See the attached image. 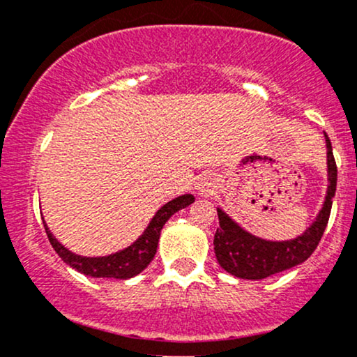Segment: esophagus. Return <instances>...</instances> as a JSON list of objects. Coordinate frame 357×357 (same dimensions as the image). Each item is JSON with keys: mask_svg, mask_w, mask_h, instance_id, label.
<instances>
[{"mask_svg": "<svg viewBox=\"0 0 357 357\" xmlns=\"http://www.w3.org/2000/svg\"><path fill=\"white\" fill-rule=\"evenodd\" d=\"M213 186H215V183H213V179L208 176V178H203L202 181L198 184V192L202 196H208L213 192Z\"/></svg>", "mask_w": 357, "mask_h": 357, "instance_id": "esophagus-1", "label": "esophagus"}]
</instances>
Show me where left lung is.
<instances>
[{
    "label": "left lung",
    "mask_w": 357,
    "mask_h": 357,
    "mask_svg": "<svg viewBox=\"0 0 357 357\" xmlns=\"http://www.w3.org/2000/svg\"><path fill=\"white\" fill-rule=\"evenodd\" d=\"M324 137H326L327 146L329 186H327L326 202H324L322 210L319 211L314 223L297 238L268 241L243 230L227 213L218 208L220 227L216 228L213 245H215V255L221 268L238 278L261 280L273 273L296 267L312 255L322 238L327 221H329L335 184H337V166H335L333 146H331L326 132H324Z\"/></svg>",
    "instance_id": "8db88e82"
}]
</instances>
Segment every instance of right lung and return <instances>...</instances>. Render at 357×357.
Returning <instances> with one entry per match:
<instances>
[{
	"label": "right lung",
	"instance_id": "right-lung-1",
	"mask_svg": "<svg viewBox=\"0 0 357 357\" xmlns=\"http://www.w3.org/2000/svg\"><path fill=\"white\" fill-rule=\"evenodd\" d=\"M192 202H195V196L183 195L174 198L173 202L166 203L161 210H158L154 218L151 220L149 225H147L144 233H142L130 247L107 257L75 255V253H72L70 250L65 248L63 245L52 235L50 228L47 227L45 221L43 227L52 247L55 248L59 257L65 261V264L70 265L72 268H75L77 272L96 278H121V280H127V278L130 277H136L137 273H141L142 270L151 264V260H153L155 255V250H158L159 236H161V230L162 227H165L166 221L169 220L176 211L190 206Z\"/></svg>",
	"mask_w": 357,
	"mask_h": 357
}]
</instances>
